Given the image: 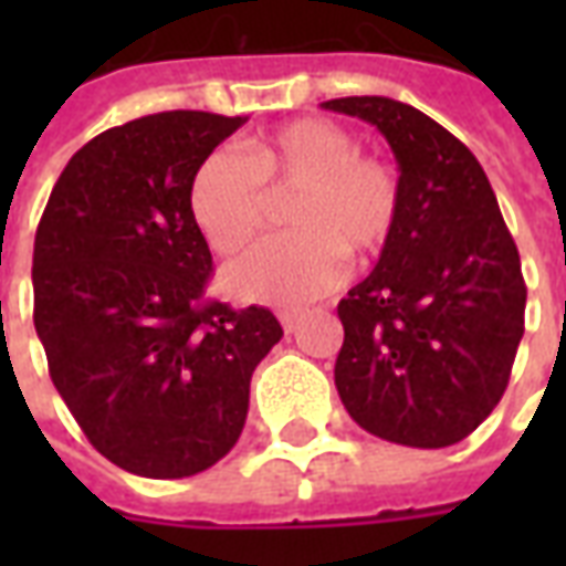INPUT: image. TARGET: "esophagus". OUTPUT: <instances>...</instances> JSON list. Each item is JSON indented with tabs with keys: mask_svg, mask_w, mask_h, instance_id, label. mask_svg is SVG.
Instances as JSON below:
<instances>
[{
	"mask_svg": "<svg viewBox=\"0 0 566 566\" xmlns=\"http://www.w3.org/2000/svg\"><path fill=\"white\" fill-rule=\"evenodd\" d=\"M279 321H282L284 333H294L296 324H300V312H282V315H279Z\"/></svg>",
	"mask_w": 566,
	"mask_h": 566,
	"instance_id": "obj_1",
	"label": "esophagus"
}]
</instances>
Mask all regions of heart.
Wrapping results in <instances>:
<instances>
[{
	"instance_id": "1",
	"label": "heart",
	"mask_w": 566,
	"mask_h": 566,
	"mask_svg": "<svg viewBox=\"0 0 566 566\" xmlns=\"http://www.w3.org/2000/svg\"><path fill=\"white\" fill-rule=\"evenodd\" d=\"M266 193H296L287 209L294 235L260 242L223 266V291L245 303L300 306L327 294L343 282L345 254H379L400 218L397 172L360 154L355 136L324 117H300L239 150L206 154L187 202L206 242L233 254L266 221Z\"/></svg>"
}]
</instances>
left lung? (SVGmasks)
I'll return each mask as SVG.
<instances>
[{
    "label": "left lung",
    "instance_id": "8db88e82",
    "mask_svg": "<svg viewBox=\"0 0 566 566\" xmlns=\"http://www.w3.org/2000/svg\"><path fill=\"white\" fill-rule=\"evenodd\" d=\"M321 105L373 124L400 166L397 227L336 308V391L373 437L454 446L510 385L527 303L518 248L473 150L433 117L388 96Z\"/></svg>",
    "mask_w": 566,
    "mask_h": 566
}]
</instances>
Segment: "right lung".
<instances>
[{
    "label": "right lung",
    "mask_w": 566,
    "mask_h": 566,
    "mask_svg": "<svg viewBox=\"0 0 566 566\" xmlns=\"http://www.w3.org/2000/svg\"><path fill=\"white\" fill-rule=\"evenodd\" d=\"M245 124L160 112L91 139L35 230V333L84 437L145 479H185L233 449L251 373L282 339L270 308L206 300L211 251L187 190Z\"/></svg>",
    "instance_id": "add662e5"
}]
</instances>
